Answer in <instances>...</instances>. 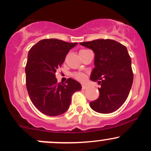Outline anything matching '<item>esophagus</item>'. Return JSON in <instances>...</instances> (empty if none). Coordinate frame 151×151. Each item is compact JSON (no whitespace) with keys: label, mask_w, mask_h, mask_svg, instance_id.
<instances>
[{"label":"esophagus","mask_w":151,"mask_h":151,"mask_svg":"<svg viewBox=\"0 0 151 151\" xmlns=\"http://www.w3.org/2000/svg\"><path fill=\"white\" fill-rule=\"evenodd\" d=\"M86 88H87V85H82V89L85 90V89H86Z\"/></svg>","instance_id":"obj_1"}]
</instances>
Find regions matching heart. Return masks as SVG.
Listing matches in <instances>:
<instances>
[{
	"instance_id": "heart-1",
	"label": "heart",
	"mask_w": 151,
	"mask_h": 151,
	"mask_svg": "<svg viewBox=\"0 0 151 151\" xmlns=\"http://www.w3.org/2000/svg\"><path fill=\"white\" fill-rule=\"evenodd\" d=\"M85 50H80V52H83V51H85ZM72 76L76 79V80H79V81H81V82L84 81L85 79H86V74H84V73L75 72V73H73Z\"/></svg>"
}]
</instances>
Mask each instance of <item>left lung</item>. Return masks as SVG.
<instances>
[{"label":"left lung","mask_w":151,"mask_h":151,"mask_svg":"<svg viewBox=\"0 0 151 151\" xmlns=\"http://www.w3.org/2000/svg\"><path fill=\"white\" fill-rule=\"evenodd\" d=\"M80 45L95 53L91 80L101 85L99 97L90 106L99 113L108 114L119 109L126 101L134 75L132 60L124 45L112 39H96Z\"/></svg>","instance_id":"8db88e82"}]
</instances>
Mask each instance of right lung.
<instances>
[{
  "instance_id": "add662e5",
  "label": "right lung",
  "mask_w": 151,
  "mask_h": 151,
  "mask_svg": "<svg viewBox=\"0 0 151 151\" xmlns=\"http://www.w3.org/2000/svg\"><path fill=\"white\" fill-rule=\"evenodd\" d=\"M77 43L56 39H43L29 50L25 74L26 88L33 105L45 115L57 116L66 112L71 96L82 89L80 83L68 78L58 83L55 72L68 51Z\"/></svg>"
}]
</instances>
